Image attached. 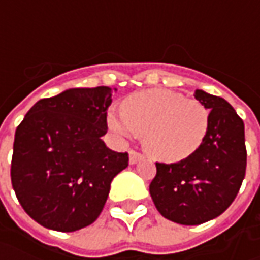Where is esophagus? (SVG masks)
Returning a JSON list of instances; mask_svg holds the SVG:
<instances>
[{"mask_svg": "<svg viewBox=\"0 0 260 260\" xmlns=\"http://www.w3.org/2000/svg\"><path fill=\"white\" fill-rule=\"evenodd\" d=\"M128 157H130V164H132V165H136V164H139L140 160L145 159V156L140 155L139 152H135V150H130V152H128Z\"/></svg>", "mask_w": 260, "mask_h": 260, "instance_id": "34e87169", "label": "esophagus"}]
</instances>
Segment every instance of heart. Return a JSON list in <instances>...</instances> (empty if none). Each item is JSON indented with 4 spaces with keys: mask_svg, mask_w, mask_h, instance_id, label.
I'll return each mask as SVG.
<instances>
[{
    "mask_svg": "<svg viewBox=\"0 0 260 260\" xmlns=\"http://www.w3.org/2000/svg\"><path fill=\"white\" fill-rule=\"evenodd\" d=\"M108 128L120 139L143 135L147 153L162 162H179L204 143L210 113L201 101L181 92L153 88L128 95L123 110L111 107Z\"/></svg>",
    "mask_w": 260,
    "mask_h": 260,
    "instance_id": "1",
    "label": "heart"
}]
</instances>
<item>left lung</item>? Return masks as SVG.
<instances>
[{"mask_svg": "<svg viewBox=\"0 0 260 260\" xmlns=\"http://www.w3.org/2000/svg\"><path fill=\"white\" fill-rule=\"evenodd\" d=\"M210 110V128L194 155L176 164H156L149 191L165 218L184 225L203 224L223 214L240 189L246 172L245 124L221 96L195 89Z\"/></svg>", "mask_w": 260, "mask_h": 260, "instance_id": "8db88e82", "label": "left lung"}]
</instances>
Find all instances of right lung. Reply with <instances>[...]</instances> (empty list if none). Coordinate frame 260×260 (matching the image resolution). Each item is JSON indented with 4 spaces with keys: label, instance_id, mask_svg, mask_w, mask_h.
I'll return each mask as SVG.
<instances>
[{
    "label": "right lung",
    "instance_id": "obj_1",
    "mask_svg": "<svg viewBox=\"0 0 260 260\" xmlns=\"http://www.w3.org/2000/svg\"><path fill=\"white\" fill-rule=\"evenodd\" d=\"M110 86L71 88L37 101L15 130L11 184L24 211L46 229L75 232L104 208L128 155L108 149Z\"/></svg>",
    "mask_w": 260,
    "mask_h": 260
}]
</instances>
